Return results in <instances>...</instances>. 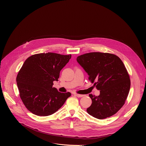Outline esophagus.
Instances as JSON below:
<instances>
[{
  "mask_svg": "<svg viewBox=\"0 0 146 146\" xmlns=\"http://www.w3.org/2000/svg\"><path fill=\"white\" fill-rule=\"evenodd\" d=\"M74 95H75L76 96L78 97V98H81V97L84 96V95H80V94H74Z\"/></svg>",
  "mask_w": 146,
  "mask_h": 146,
  "instance_id": "obj_1",
  "label": "esophagus"
}]
</instances>
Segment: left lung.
I'll return each mask as SVG.
<instances>
[{
	"mask_svg": "<svg viewBox=\"0 0 146 146\" xmlns=\"http://www.w3.org/2000/svg\"><path fill=\"white\" fill-rule=\"evenodd\" d=\"M77 61L100 90L98 96L89 95L92 104L87 113L100 119L115 114L124 105L131 87L129 76L122 61L115 55L96 52L78 56Z\"/></svg>",
	"mask_w": 146,
	"mask_h": 146,
	"instance_id": "left-lung-1",
	"label": "left lung"
}]
</instances>
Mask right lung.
I'll return each mask as SVG.
<instances>
[{
  "instance_id": "add662e5",
  "label": "right lung",
  "mask_w": 146,
  "mask_h": 146,
  "mask_svg": "<svg viewBox=\"0 0 146 146\" xmlns=\"http://www.w3.org/2000/svg\"><path fill=\"white\" fill-rule=\"evenodd\" d=\"M71 55L48 52L27 58L17 76L19 96L27 109L38 116H48L58 111L71 96L52 87L58 81L60 70L68 63Z\"/></svg>"
}]
</instances>
